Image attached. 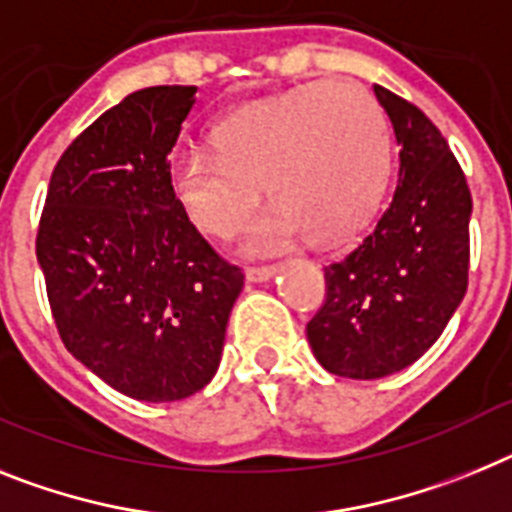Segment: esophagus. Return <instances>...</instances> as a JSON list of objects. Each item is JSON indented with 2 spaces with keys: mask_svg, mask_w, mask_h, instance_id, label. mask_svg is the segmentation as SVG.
<instances>
[{
  "mask_svg": "<svg viewBox=\"0 0 512 512\" xmlns=\"http://www.w3.org/2000/svg\"><path fill=\"white\" fill-rule=\"evenodd\" d=\"M273 273H275L273 265H252V268L244 270V275H247V281H252V283L268 281V278H273Z\"/></svg>",
  "mask_w": 512,
  "mask_h": 512,
  "instance_id": "34e87169",
  "label": "esophagus"
}]
</instances>
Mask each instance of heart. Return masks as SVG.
I'll use <instances>...</instances> for the list:
<instances>
[{
    "label": "heart",
    "mask_w": 512,
    "mask_h": 512,
    "mask_svg": "<svg viewBox=\"0 0 512 512\" xmlns=\"http://www.w3.org/2000/svg\"><path fill=\"white\" fill-rule=\"evenodd\" d=\"M213 154L188 151L172 167V190L193 224L226 237L250 219L265 182L278 203L247 234L255 252L309 234L330 244L373 216L389 172V126L379 100L350 79H322L226 115Z\"/></svg>",
    "instance_id": "b5f03b06"
}]
</instances>
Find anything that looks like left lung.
I'll return each instance as SVG.
<instances>
[{
  "instance_id": "1",
  "label": "left lung",
  "mask_w": 512,
  "mask_h": 512,
  "mask_svg": "<svg viewBox=\"0 0 512 512\" xmlns=\"http://www.w3.org/2000/svg\"><path fill=\"white\" fill-rule=\"evenodd\" d=\"M373 90L399 144L397 190L363 242L324 265V301L306 324L317 361L348 379L415 363L469 286L471 193L459 159L415 102Z\"/></svg>"
}]
</instances>
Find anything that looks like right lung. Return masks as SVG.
I'll use <instances>...</instances> for the list:
<instances>
[{
    "label": "right lung",
    "instance_id": "add662e5",
    "mask_svg": "<svg viewBox=\"0 0 512 512\" xmlns=\"http://www.w3.org/2000/svg\"><path fill=\"white\" fill-rule=\"evenodd\" d=\"M195 92L146 87L84 128L53 167L35 237L66 350L141 402H177L213 379L244 286L172 190Z\"/></svg>",
    "mask_w": 512,
    "mask_h": 512
}]
</instances>
